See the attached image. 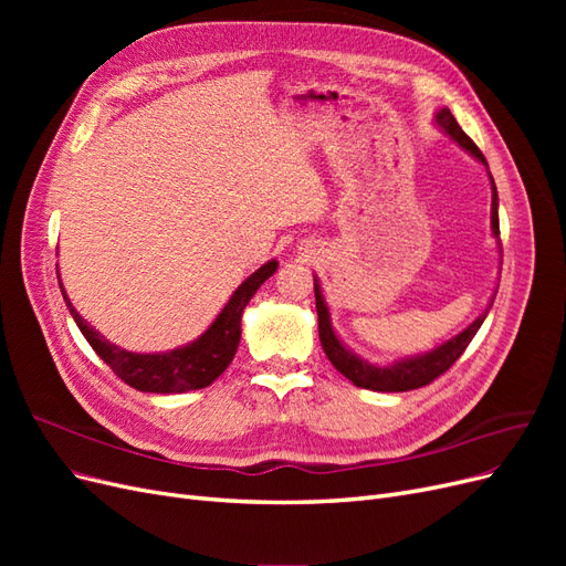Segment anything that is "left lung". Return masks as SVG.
<instances>
[{
	"mask_svg": "<svg viewBox=\"0 0 566 566\" xmlns=\"http://www.w3.org/2000/svg\"><path fill=\"white\" fill-rule=\"evenodd\" d=\"M437 125L451 134V139H455L462 148L476 160H482L486 165L484 153L476 148V144L470 139V136L460 129V125L455 123V117L451 115L449 108H441L437 113ZM491 229L493 235L499 238L501 235V227H499V193H495V184L491 177ZM314 295H316V312H318V337H321V345L325 356L331 358V364L349 378L356 387H364V389H373V391H410V389H420L424 385H430L432 380H437L439 375L447 373L458 358L460 354L468 349V345L472 342V337L476 335V331L482 328V323L491 310L493 300L489 302L486 312L479 316L472 325H468L465 331L460 335H455L453 339L443 342L441 347L427 352L422 356L416 358H406V361L399 364H391V366H373L368 361H361L356 354H352L342 342L337 339V335L333 333V325H331V314H328V306H325V300L321 295V287L318 283H314Z\"/></svg>",
	"mask_w": 566,
	"mask_h": 566,
	"instance_id": "1",
	"label": "left lung"
}]
</instances>
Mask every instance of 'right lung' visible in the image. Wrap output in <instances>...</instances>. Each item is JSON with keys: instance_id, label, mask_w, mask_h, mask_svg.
Returning <instances> with one entry per match:
<instances>
[{"instance_id": "add662e5", "label": "right lung", "mask_w": 566, "mask_h": 566, "mask_svg": "<svg viewBox=\"0 0 566 566\" xmlns=\"http://www.w3.org/2000/svg\"><path fill=\"white\" fill-rule=\"evenodd\" d=\"M276 269V260H271L262 269H256L250 279H245L243 285H238L224 310H221L217 321L205 331L202 337H198L193 345L167 354H134L111 345L104 335H98L92 325L75 312V306L67 300L63 285H59L77 328L87 337L92 349L101 356V361L111 366V370L119 380L139 391L181 394L188 389H202L212 385L219 375L229 368L235 356L238 342H241L243 310L256 290H260V285L269 276H273Z\"/></svg>"}]
</instances>
